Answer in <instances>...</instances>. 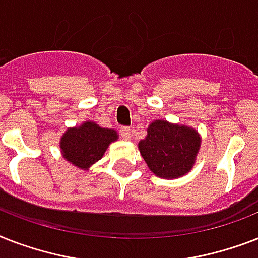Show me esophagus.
I'll return each instance as SVG.
<instances>
[{
  "label": "esophagus",
  "instance_id": "esophagus-1",
  "mask_svg": "<svg viewBox=\"0 0 258 258\" xmlns=\"http://www.w3.org/2000/svg\"><path fill=\"white\" fill-rule=\"evenodd\" d=\"M131 133H133V131H131L130 127H121L120 128V135L123 139H130V138H131Z\"/></svg>",
  "mask_w": 258,
  "mask_h": 258
}]
</instances>
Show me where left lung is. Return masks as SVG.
<instances>
[{
  "label": "left lung",
  "instance_id": "left-lung-1",
  "mask_svg": "<svg viewBox=\"0 0 258 258\" xmlns=\"http://www.w3.org/2000/svg\"><path fill=\"white\" fill-rule=\"evenodd\" d=\"M200 146V134L191 127L154 120L147 128V137L138 147L155 175L172 179L186 175L192 169Z\"/></svg>",
  "mask_w": 258,
  "mask_h": 258
}]
</instances>
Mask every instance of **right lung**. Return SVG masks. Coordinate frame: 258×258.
Listing matches in <instances>:
<instances>
[{"instance_id":"add662e5","label":"right lung","mask_w":258,"mask_h":258,"mask_svg":"<svg viewBox=\"0 0 258 258\" xmlns=\"http://www.w3.org/2000/svg\"><path fill=\"white\" fill-rule=\"evenodd\" d=\"M116 139L115 130L101 128L95 121L87 120L79 127L67 130L60 139V149L64 159L78 169L88 170Z\"/></svg>"}]
</instances>
